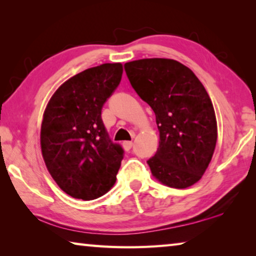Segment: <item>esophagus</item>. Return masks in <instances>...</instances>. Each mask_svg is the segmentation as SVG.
Instances as JSON below:
<instances>
[{
  "mask_svg": "<svg viewBox=\"0 0 256 256\" xmlns=\"http://www.w3.org/2000/svg\"><path fill=\"white\" fill-rule=\"evenodd\" d=\"M132 146H133V144H132L131 141H124V142H123V148H124L125 151H130V150H131Z\"/></svg>",
  "mask_w": 256,
  "mask_h": 256,
  "instance_id": "obj_1",
  "label": "esophagus"
}]
</instances>
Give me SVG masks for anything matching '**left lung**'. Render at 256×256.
I'll return each mask as SVG.
<instances>
[{"instance_id":"8db88e82","label":"left lung","mask_w":256,"mask_h":256,"mask_svg":"<svg viewBox=\"0 0 256 256\" xmlns=\"http://www.w3.org/2000/svg\"><path fill=\"white\" fill-rule=\"evenodd\" d=\"M131 86L152 108L159 146L148 164L160 183L186 188L202 178L214 156L218 128L206 90L193 71L170 58L125 63Z\"/></svg>"}]
</instances>
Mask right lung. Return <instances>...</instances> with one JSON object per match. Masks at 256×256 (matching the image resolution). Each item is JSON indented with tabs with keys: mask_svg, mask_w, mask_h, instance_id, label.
Here are the masks:
<instances>
[{
	"mask_svg": "<svg viewBox=\"0 0 256 256\" xmlns=\"http://www.w3.org/2000/svg\"><path fill=\"white\" fill-rule=\"evenodd\" d=\"M122 74V63L86 68L60 84L45 108L42 158L55 183L74 198L94 200L116 182L123 149L108 138L102 108Z\"/></svg>",
	"mask_w": 256,
	"mask_h": 256,
	"instance_id": "add662e5",
	"label": "right lung"
}]
</instances>
